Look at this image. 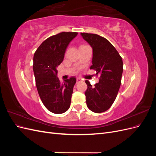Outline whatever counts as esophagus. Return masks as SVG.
Segmentation results:
<instances>
[{
  "mask_svg": "<svg viewBox=\"0 0 156 156\" xmlns=\"http://www.w3.org/2000/svg\"><path fill=\"white\" fill-rule=\"evenodd\" d=\"M81 81V79H80V78H77V83H79Z\"/></svg>",
  "mask_w": 156,
  "mask_h": 156,
  "instance_id": "1",
  "label": "esophagus"
}]
</instances>
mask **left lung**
I'll return each instance as SVG.
<instances>
[{
  "label": "left lung",
  "instance_id": "1",
  "mask_svg": "<svg viewBox=\"0 0 156 156\" xmlns=\"http://www.w3.org/2000/svg\"><path fill=\"white\" fill-rule=\"evenodd\" d=\"M92 49L91 69L100 76L92 87L87 80L85 91L87 105L94 112L107 111L114 103L121 84L123 61L115 48L105 37L95 34L81 33Z\"/></svg>",
  "mask_w": 156,
  "mask_h": 156
}]
</instances>
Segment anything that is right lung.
Masks as SVG:
<instances>
[{
	"instance_id": "obj_1",
	"label": "right lung",
	"mask_w": 156,
	"mask_h": 156,
	"mask_svg": "<svg viewBox=\"0 0 156 156\" xmlns=\"http://www.w3.org/2000/svg\"><path fill=\"white\" fill-rule=\"evenodd\" d=\"M77 32H61L46 39L37 48L33 58V71L36 88L43 104L55 114L68 110L75 77L61 83L57 77V68L64 60L66 51Z\"/></svg>"
}]
</instances>
